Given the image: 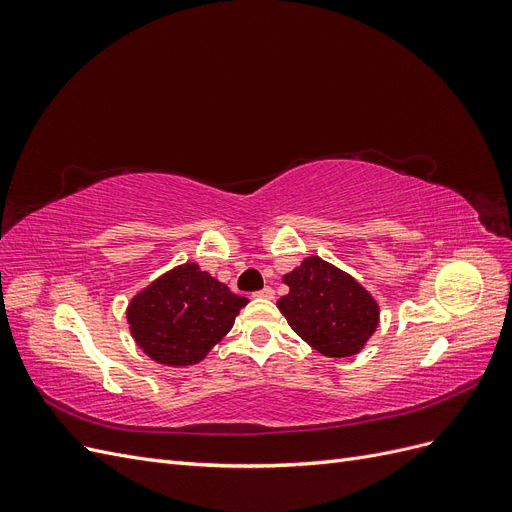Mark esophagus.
Segmentation results:
<instances>
[{
  "label": "esophagus",
  "mask_w": 512,
  "mask_h": 512,
  "mask_svg": "<svg viewBox=\"0 0 512 512\" xmlns=\"http://www.w3.org/2000/svg\"><path fill=\"white\" fill-rule=\"evenodd\" d=\"M252 297H254V299H273V297H275V290H273L271 286H265L262 290L254 292Z\"/></svg>",
  "instance_id": "1"
}]
</instances>
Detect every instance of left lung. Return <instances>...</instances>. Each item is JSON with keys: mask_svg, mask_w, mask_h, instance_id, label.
Wrapping results in <instances>:
<instances>
[{"mask_svg": "<svg viewBox=\"0 0 512 512\" xmlns=\"http://www.w3.org/2000/svg\"><path fill=\"white\" fill-rule=\"evenodd\" d=\"M290 292L277 301L280 312L299 337L331 359L361 352L378 327L374 297L327 260L309 256L284 275Z\"/></svg>", "mask_w": 512, "mask_h": 512, "instance_id": "left-lung-1", "label": "left lung"}]
</instances>
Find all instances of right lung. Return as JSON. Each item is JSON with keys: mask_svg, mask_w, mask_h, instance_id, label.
Here are the masks:
<instances>
[{"mask_svg": "<svg viewBox=\"0 0 512 512\" xmlns=\"http://www.w3.org/2000/svg\"><path fill=\"white\" fill-rule=\"evenodd\" d=\"M245 305V297L200 271L196 262H185L136 294L128 305V324L149 359L185 367L205 359Z\"/></svg>", "mask_w": 512, "mask_h": 512, "instance_id": "right-lung-1", "label": "right lung"}]
</instances>
